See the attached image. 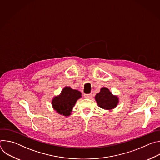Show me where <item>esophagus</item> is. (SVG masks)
<instances>
[{
	"instance_id": "esophagus-1",
	"label": "esophagus",
	"mask_w": 160,
	"mask_h": 160,
	"mask_svg": "<svg viewBox=\"0 0 160 160\" xmlns=\"http://www.w3.org/2000/svg\"><path fill=\"white\" fill-rule=\"evenodd\" d=\"M83 96H84L85 98L90 99V98H92V94H84Z\"/></svg>"
}]
</instances>
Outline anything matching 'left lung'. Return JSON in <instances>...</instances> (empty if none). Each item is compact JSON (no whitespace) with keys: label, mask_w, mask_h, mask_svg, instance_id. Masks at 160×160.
I'll list each match as a JSON object with an SVG mask.
<instances>
[{"label":"left lung","mask_w":160,"mask_h":160,"mask_svg":"<svg viewBox=\"0 0 160 160\" xmlns=\"http://www.w3.org/2000/svg\"><path fill=\"white\" fill-rule=\"evenodd\" d=\"M95 99L99 107L108 110L115 108L118 103V98L113 96L106 87L101 88L100 92L96 94Z\"/></svg>","instance_id":"8db88e82"}]
</instances>
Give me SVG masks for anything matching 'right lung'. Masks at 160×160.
<instances>
[{
    "mask_svg": "<svg viewBox=\"0 0 160 160\" xmlns=\"http://www.w3.org/2000/svg\"><path fill=\"white\" fill-rule=\"evenodd\" d=\"M78 90H73L70 87H64L61 94L55 97L52 102L54 109L61 115L69 116L77 101L82 97Z\"/></svg>",
    "mask_w": 160,
    "mask_h": 160,
    "instance_id": "1",
    "label": "right lung"
}]
</instances>
